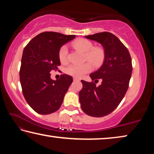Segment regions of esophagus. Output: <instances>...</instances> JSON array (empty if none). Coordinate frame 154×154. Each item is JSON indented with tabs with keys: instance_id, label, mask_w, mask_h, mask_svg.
<instances>
[{
	"instance_id": "esophagus-1",
	"label": "esophagus",
	"mask_w": 154,
	"mask_h": 154,
	"mask_svg": "<svg viewBox=\"0 0 154 154\" xmlns=\"http://www.w3.org/2000/svg\"><path fill=\"white\" fill-rule=\"evenodd\" d=\"M73 80L74 81H79L80 79H79V78H77V77H73Z\"/></svg>"
}]
</instances>
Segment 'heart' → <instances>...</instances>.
<instances>
[{"mask_svg":"<svg viewBox=\"0 0 154 154\" xmlns=\"http://www.w3.org/2000/svg\"><path fill=\"white\" fill-rule=\"evenodd\" d=\"M72 46L78 50L85 53V58L93 66H100L105 58V52L100 47H94L90 41L85 38H79L72 43ZM58 57L62 63L65 64L68 61V49L66 45L61 47L58 52ZM92 66L89 62L82 64H71L67 67L66 72L71 76L77 78L82 77L85 73L90 72Z\"/></svg>","mask_w":154,"mask_h":154,"instance_id":"obj_1","label":"heart"}]
</instances>
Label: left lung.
Masks as SVG:
<instances>
[{
    "label": "left lung",
    "mask_w": 154,
    "mask_h": 154,
    "mask_svg": "<svg viewBox=\"0 0 154 154\" xmlns=\"http://www.w3.org/2000/svg\"><path fill=\"white\" fill-rule=\"evenodd\" d=\"M85 37L102 45L105 58L100 69L90 75L95 82L102 79L101 85L81 81L79 103L84 113L100 118L112 113L126 94L132 72V60L128 49L113 34L103 32Z\"/></svg>",
    "instance_id": "left-lung-1"
}]
</instances>
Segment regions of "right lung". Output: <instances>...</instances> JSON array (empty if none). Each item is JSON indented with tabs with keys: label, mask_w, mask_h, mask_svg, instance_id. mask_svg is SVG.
Returning a JSON list of instances; mask_svg holds the SVG:
<instances>
[{
	"label": "right lung",
	"mask_w": 154,
	"mask_h": 154,
	"mask_svg": "<svg viewBox=\"0 0 154 154\" xmlns=\"http://www.w3.org/2000/svg\"><path fill=\"white\" fill-rule=\"evenodd\" d=\"M75 35H65L55 32L40 33L31 40L23 51L20 79L24 98L36 113L48 115L58 111L65 94L72 82V77L61 75L52 80V70L60 65L58 52L65 43Z\"/></svg>",
	"instance_id": "add662e5"
}]
</instances>
